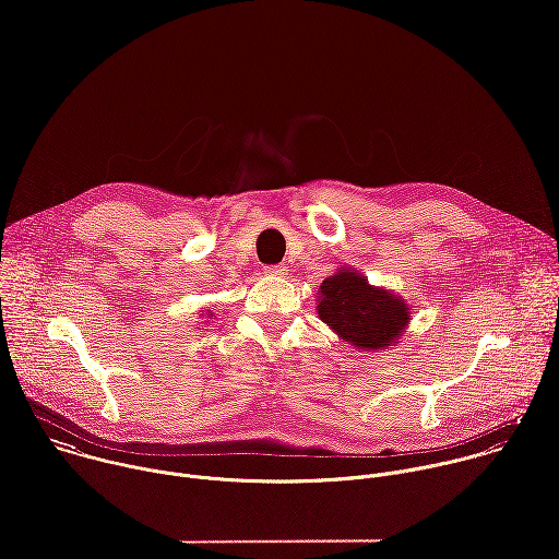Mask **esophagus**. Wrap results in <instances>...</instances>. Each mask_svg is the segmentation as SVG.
Returning a JSON list of instances; mask_svg holds the SVG:
<instances>
[{
    "label": "esophagus",
    "instance_id": "34e87169",
    "mask_svg": "<svg viewBox=\"0 0 559 559\" xmlns=\"http://www.w3.org/2000/svg\"><path fill=\"white\" fill-rule=\"evenodd\" d=\"M265 274H270V276H285L287 267L285 265H270V267H265Z\"/></svg>",
    "mask_w": 559,
    "mask_h": 559
}]
</instances>
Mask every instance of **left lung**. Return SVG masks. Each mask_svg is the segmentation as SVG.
Segmentation results:
<instances>
[{"mask_svg":"<svg viewBox=\"0 0 559 559\" xmlns=\"http://www.w3.org/2000/svg\"><path fill=\"white\" fill-rule=\"evenodd\" d=\"M318 316L341 341L362 352L391 349L412 323L409 302L376 287L354 267H338L318 287Z\"/></svg>","mask_w":559,"mask_h":559,"instance_id":"obj_1","label":"left lung"}]
</instances>
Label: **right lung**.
Wrapping results in <instances>:
<instances>
[{
	"instance_id": "add662e5",
	"label": "right lung",
	"mask_w": 559,
	"mask_h": 559,
	"mask_svg": "<svg viewBox=\"0 0 559 559\" xmlns=\"http://www.w3.org/2000/svg\"><path fill=\"white\" fill-rule=\"evenodd\" d=\"M212 316H214V313H212V311H210V309H207V313H205V316H203V318H212ZM201 323H205V325H207V321H201Z\"/></svg>"
}]
</instances>
